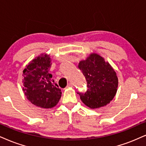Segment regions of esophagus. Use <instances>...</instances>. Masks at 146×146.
Listing matches in <instances>:
<instances>
[{
	"mask_svg": "<svg viewBox=\"0 0 146 146\" xmlns=\"http://www.w3.org/2000/svg\"><path fill=\"white\" fill-rule=\"evenodd\" d=\"M74 86V84H73V83H72V82H70V83H69L68 84V86L67 87H72Z\"/></svg>",
	"mask_w": 146,
	"mask_h": 146,
	"instance_id": "esophagus-1",
	"label": "esophagus"
}]
</instances>
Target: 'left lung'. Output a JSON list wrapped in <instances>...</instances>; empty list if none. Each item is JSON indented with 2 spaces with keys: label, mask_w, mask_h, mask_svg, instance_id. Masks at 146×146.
<instances>
[{
  "label": "left lung",
  "mask_w": 146,
  "mask_h": 146,
  "mask_svg": "<svg viewBox=\"0 0 146 146\" xmlns=\"http://www.w3.org/2000/svg\"><path fill=\"white\" fill-rule=\"evenodd\" d=\"M78 68L87 81L85 92H78L82 102L93 109L109 104L116 95L118 82L116 73L109 63L98 54H91L80 62Z\"/></svg>",
  "instance_id": "8db88e82"
}]
</instances>
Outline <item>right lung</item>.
Returning <instances> with one entry per match:
<instances>
[{
  "instance_id": "add662e5",
  "label": "right lung",
  "mask_w": 146,
  "mask_h": 146,
  "mask_svg": "<svg viewBox=\"0 0 146 146\" xmlns=\"http://www.w3.org/2000/svg\"><path fill=\"white\" fill-rule=\"evenodd\" d=\"M52 63L48 55L33 59L23 71V91L34 105L51 108L57 105L62 91L48 73Z\"/></svg>"
}]
</instances>
